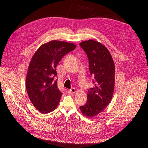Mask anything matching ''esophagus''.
<instances>
[{"instance_id": "34e87169", "label": "esophagus", "mask_w": 148, "mask_h": 148, "mask_svg": "<svg viewBox=\"0 0 148 148\" xmlns=\"http://www.w3.org/2000/svg\"><path fill=\"white\" fill-rule=\"evenodd\" d=\"M75 92H76V90H75V89L74 88H72V89H71L68 90V92L69 93V94H75Z\"/></svg>"}]
</instances>
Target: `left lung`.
<instances>
[{"label": "left lung", "mask_w": 148, "mask_h": 148, "mask_svg": "<svg viewBox=\"0 0 148 148\" xmlns=\"http://www.w3.org/2000/svg\"><path fill=\"white\" fill-rule=\"evenodd\" d=\"M80 45L87 54L89 71L95 83L88 90L86 104L80 106V110L86 117L93 118L104 110L113 97L115 66L111 54L102 44L89 40Z\"/></svg>", "instance_id": "left-lung-1"}]
</instances>
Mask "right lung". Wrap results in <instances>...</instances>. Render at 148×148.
Returning <instances> with one entry per match:
<instances>
[{
    "mask_svg": "<svg viewBox=\"0 0 148 148\" xmlns=\"http://www.w3.org/2000/svg\"><path fill=\"white\" fill-rule=\"evenodd\" d=\"M73 43L53 40L41 45L29 65L26 88L34 106L42 114L55 110L62 95L58 87L56 68L66 53L74 50Z\"/></svg>",
    "mask_w": 148,
    "mask_h": 148,
    "instance_id": "add662e5",
    "label": "right lung"
}]
</instances>
